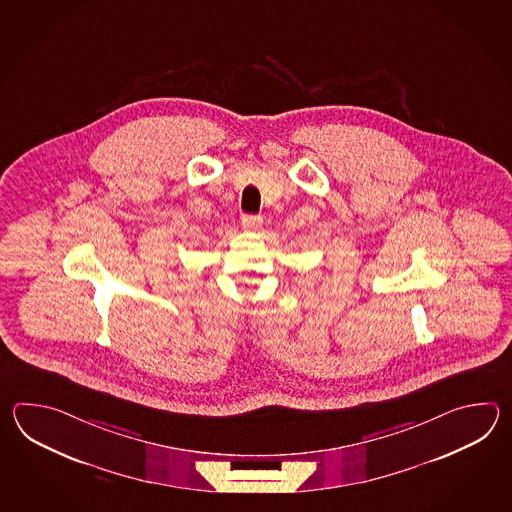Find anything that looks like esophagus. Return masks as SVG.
<instances>
[{
    "label": "esophagus",
    "mask_w": 512,
    "mask_h": 512,
    "mask_svg": "<svg viewBox=\"0 0 512 512\" xmlns=\"http://www.w3.org/2000/svg\"><path fill=\"white\" fill-rule=\"evenodd\" d=\"M241 225H243V229L249 230V232H258V230L263 229V218L261 216H243Z\"/></svg>",
    "instance_id": "34e87169"
}]
</instances>
